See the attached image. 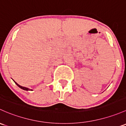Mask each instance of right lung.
I'll return each mask as SVG.
<instances>
[{"instance_id":"1","label":"right lung","mask_w":126,"mask_h":126,"mask_svg":"<svg viewBox=\"0 0 126 126\" xmlns=\"http://www.w3.org/2000/svg\"><path fill=\"white\" fill-rule=\"evenodd\" d=\"M14 82H15V83H16V84L18 86L20 87V88L22 89H23V90H25V91H32V89H29V88H28V87H25L19 85V84H17V83L16 82V81H14Z\"/></svg>"}]
</instances>
